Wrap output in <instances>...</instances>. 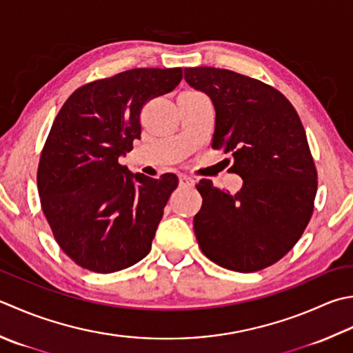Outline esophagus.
<instances>
[{"mask_svg": "<svg viewBox=\"0 0 353 353\" xmlns=\"http://www.w3.org/2000/svg\"><path fill=\"white\" fill-rule=\"evenodd\" d=\"M179 181H181L182 186H192L194 185V181H192V177L188 174H181L179 176Z\"/></svg>", "mask_w": 353, "mask_h": 353, "instance_id": "obj_1", "label": "esophagus"}]
</instances>
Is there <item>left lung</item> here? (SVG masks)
I'll use <instances>...</instances> for the list:
<instances>
[{
  "label": "left lung",
  "mask_w": 353,
  "mask_h": 353,
  "mask_svg": "<svg viewBox=\"0 0 353 353\" xmlns=\"http://www.w3.org/2000/svg\"><path fill=\"white\" fill-rule=\"evenodd\" d=\"M185 81L210 96L216 110L212 148L231 153L243 179L237 194L197 183L202 208L194 232L219 266L255 272L292 250L312 217L316 168L306 131L279 90L225 68H185Z\"/></svg>",
  "instance_id": "8db88e82"
}]
</instances>
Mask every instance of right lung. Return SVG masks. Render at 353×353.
<instances>
[{
    "mask_svg": "<svg viewBox=\"0 0 353 353\" xmlns=\"http://www.w3.org/2000/svg\"><path fill=\"white\" fill-rule=\"evenodd\" d=\"M182 68H133L79 87L54 119L38 165V192L53 237L76 265L110 274L151 250L179 179L130 172L119 157L141 139V112L174 90Z\"/></svg>",
    "mask_w": 353,
    "mask_h": 353,
    "instance_id": "add662e5",
    "label": "right lung"
}]
</instances>
